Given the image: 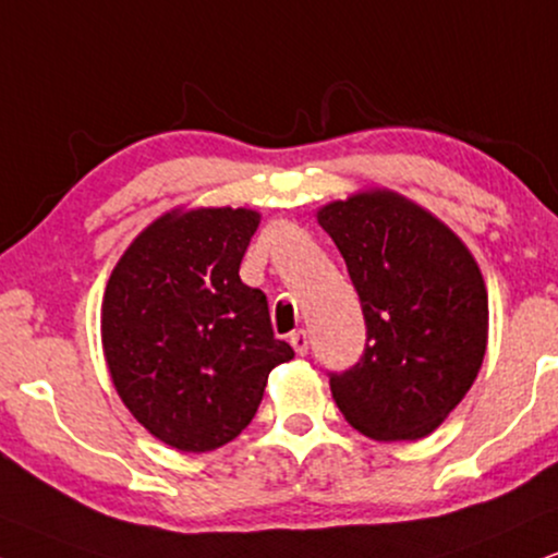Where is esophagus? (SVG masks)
<instances>
[{
	"mask_svg": "<svg viewBox=\"0 0 558 558\" xmlns=\"http://www.w3.org/2000/svg\"><path fill=\"white\" fill-rule=\"evenodd\" d=\"M288 342L293 344V350L299 352V355H306V352H308V337H306V331H303V329L293 331V335L288 337Z\"/></svg>",
	"mask_w": 558,
	"mask_h": 558,
	"instance_id": "esophagus-1",
	"label": "esophagus"
}]
</instances>
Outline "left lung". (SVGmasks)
Segmentation results:
<instances>
[{"mask_svg":"<svg viewBox=\"0 0 558 558\" xmlns=\"http://www.w3.org/2000/svg\"><path fill=\"white\" fill-rule=\"evenodd\" d=\"M361 295L365 352L331 397L357 433L420 440L461 404L484 363L489 299L469 246L409 197L386 187L316 210Z\"/></svg>","mask_w":558,"mask_h":558,"instance_id":"left-lung-1","label":"left lung"}]
</instances>
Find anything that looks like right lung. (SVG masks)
<instances>
[{"mask_svg":"<svg viewBox=\"0 0 558 558\" xmlns=\"http://www.w3.org/2000/svg\"><path fill=\"white\" fill-rule=\"evenodd\" d=\"M259 227L252 208H174L112 267L102 295V352L129 412L182 453L242 433L267 376L293 348L275 340L267 299L239 278Z\"/></svg>","mask_w":558,"mask_h":558,"instance_id":"add662e5","label":"right lung"}]
</instances>
